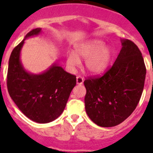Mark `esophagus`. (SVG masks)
Listing matches in <instances>:
<instances>
[{"instance_id": "1", "label": "esophagus", "mask_w": 153, "mask_h": 153, "mask_svg": "<svg viewBox=\"0 0 153 153\" xmlns=\"http://www.w3.org/2000/svg\"><path fill=\"white\" fill-rule=\"evenodd\" d=\"M83 81H84V79H83V77H81L80 76H76V83L79 85L80 84H83Z\"/></svg>"}]
</instances>
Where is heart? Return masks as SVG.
<instances>
[{"mask_svg": "<svg viewBox=\"0 0 153 153\" xmlns=\"http://www.w3.org/2000/svg\"><path fill=\"white\" fill-rule=\"evenodd\" d=\"M102 40L95 39L79 44L75 48V53L67 54V63L71 69L75 68L79 59L84 60L85 70L94 75L101 74L106 70L113 57V50L109 46L104 45Z\"/></svg>", "mask_w": 153, "mask_h": 153, "instance_id": "b5f03b06", "label": "heart"}]
</instances>
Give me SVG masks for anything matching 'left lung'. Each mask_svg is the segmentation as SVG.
<instances>
[{
  "label": "left lung",
  "instance_id": "left-lung-1",
  "mask_svg": "<svg viewBox=\"0 0 153 153\" xmlns=\"http://www.w3.org/2000/svg\"><path fill=\"white\" fill-rule=\"evenodd\" d=\"M122 49L111 68L100 77L85 79V109L97 126L112 127L132 114L141 98L146 69L140 49L121 40Z\"/></svg>",
  "mask_w": 153,
  "mask_h": 153
}]
</instances>
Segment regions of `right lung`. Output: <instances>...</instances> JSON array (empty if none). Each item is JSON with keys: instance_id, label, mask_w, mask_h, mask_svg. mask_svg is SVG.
Returning <instances> with one entry per match:
<instances>
[{"instance_id": "1", "label": "right lung", "mask_w": 153, "mask_h": 153, "mask_svg": "<svg viewBox=\"0 0 153 153\" xmlns=\"http://www.w3.org/2000/svg\"><path fill=\"white\" fill-rule=\"evenodd\" d=\"M40 32V28L32 30L14 47L9 59L7 85L13 101L27 118L47 123L63 112L76 78L56 63L40 74H30L24 68L20 56L24 40Z\"/></svg>"}]
</instances>
